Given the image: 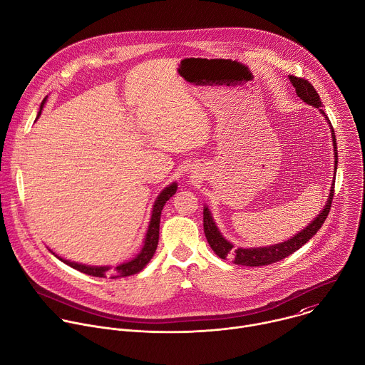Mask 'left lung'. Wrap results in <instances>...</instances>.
Wrapping results in <instances>:
<instances>
[{
  "instance_id": "obj_1",
  "label": "left lung",
  "mask_w": 365,
  "mask_h": 365,
  "mask_svg": "<svg viewBox=\"0 0 365 365\" xmlns=\"http://www.w3.org/2000/svg\"><path fill=\"white\" fill-rule=\"evenodd\" d=\"M292 85L296 89L297 96L304 101L309 106H314L317 108H319L322 106L321 98L317 92V89L314 88L307 79L304 78H297L290 75L289 76ZM319 111L325 115L324 110L319 108ZM325 118L328 120V117L325 115ZM329 121V120H328ZM331 131H332V141H334V153H335V172H336V166H338V150H336V138H335V133L334 128L331 125ZM335 187V179L332 182V187H331V193L328 197V202L325 205V207L322 210V212L312 221L304 230H302L300 232H297L294 237H292L290 240L276 244V245H269V247H259V248H237L235 251H232V244L228 242L221 232L218 231L212 217H211V211L205 207L203 210V231H205V237L210 242L211 248L214 250V252L222 258L227 259L231 252L235 255L234 263L240 264V266H250V267H257V266H267L276 262H280V259L286 258L287 255L293 254L296 250H299L302 245H304L312 237H314L321 227L324 225L329 211H331V205H332V197H334V189Z\"/></svg>"
}]
</instances>
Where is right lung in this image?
I'll list each match as a JSON object with an SVG mask.
<instances>
[{"label":"right lung","mask_w":365,"mask_h":365,"mask_svg":"<svg viewBox=\"0 0 365 365\" xmlns=\"http://www.w3.org/2000/svg\"><path fill=\"white\" fill-rule=\"evenodd\" d=\"M44 106V101L41 102L40 106V111L37 114V118L40 117L41 114V108ZM178 190V185L176 183H172L170 186L165 187L163 192L159 195L158 200L154 202V207H153V215H151V220H150V225H148V230H147V235H145V240H144V245L140 251V254L133 258L131 262H127V263H123L120 266H117L114 270H110V267H95V266H85V264H78V263H73V262H69V259H63L61 257H58L59 259H62L63 263H66L68 266H71L72 269L78 270V272H82L88 276H93V277H106L107 273L113 274V279L115 277H125V276H131V274H137L138 272H141L145 264L150 262L151 257L154 255L155 252V248H158V244H159V227H160V215H162V210L165 203L176 193ZM55 254V252H53Z\"/></svg>","instance_id":"1"}]
</instances>
